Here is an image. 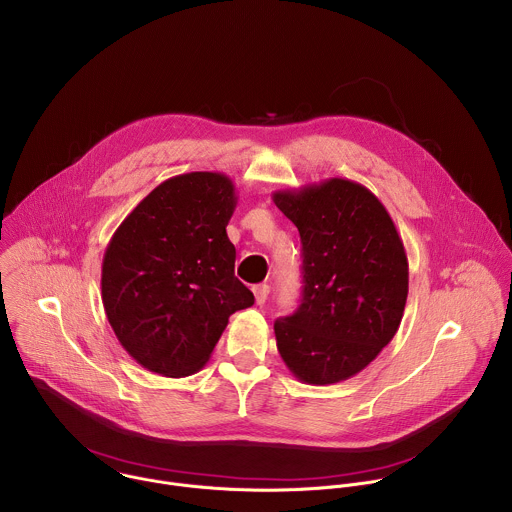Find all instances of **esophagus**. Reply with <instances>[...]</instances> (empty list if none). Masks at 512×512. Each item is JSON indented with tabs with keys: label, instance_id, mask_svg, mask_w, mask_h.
Returning a JSON list of instances; mask_svg holds the SVG:
<instances>
[{
	"label": "esophagus",
	"instance_id": "1",
	"mask_svg": "<svg viewBox=\"0 0 512 512\" xmlns=\"http://www.w3.org/2000/svg\"><path fill=\"white\" fill-rule=\"evenodd\" d=\"M252 292H254L256 304H264V302H266V298H268L270 288H268L266 284H258V286H254V288H252Z\"/></svg>",
	"mask_w": 512,
	"mask_h": 512
}]
</instances>
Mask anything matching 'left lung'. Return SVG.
<instances>
[{"mask_svg": "<svg viewBox=\"0 0 512 512\" xmlns=\"http://www.w3.org/2000/svg\"><path fill=\"white\" fill-rule=\"evenodd\" d=\"M302 242V304L274 322L288 370L324 386L364 370L394 338L408 296V260L382 202L330 178L272 194Z\"/></svg>", "mask_w": 512, "mask_h": 512, "instance_id": "left-lung-1", "label": "left lung"}]
</instances>
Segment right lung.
<instances>
[{
	"label": "right lung",
	"mask_w": 512,
	"mask_h": 512,
	"mask_svg": "<svg viewBox=\"0 0 512 512\" xmlns=\"http://www.w3.org/2000/svg\"><path fill=\"white\" fill-rule=\"evenodd\" d=\"M234 182L190 172L154 188L118 226L102 262V302L124 350L146 370L198 372L228 318L254 304L234 276L226 226Z\"/></svg>",
	"instance_id": "obj_1"
}]
</instances>
